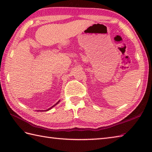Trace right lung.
Here are the masks:
<instances>
[{
    "instance_id": "right-lung-1",
    "label": "right lung",
    "mask_w": 152,
    "mask_h": 152,
    "mask_svg": "<svg viewBox=\"0 0 152 152\" xmlns=\"http://www.w3.org/2000/svg\"><path fill=\"white\" fill-rule=\"evenodd\" d=\"M60 102V100H59V101H58L57 103H56V104H55V105H53V106H51V107H50V108H48V109H47V110H38V111H40V112H42H42H46V111H48V110H51V108H52L53 107H54V106H56V105H57V104H58V103H59Z\"/></svg>"
}]
</instances>
